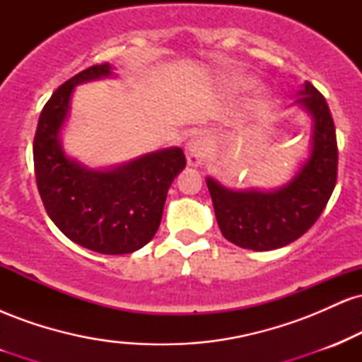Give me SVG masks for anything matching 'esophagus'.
I'll return each instance as SVG.
<instances>
[{
	"label": "esophagus",
	"mask_w": 362,
	"mask_h": 362,
	"mask_svg": "<svg viewBox=\"0 0 362 362\" xmlns=\"http://www.w3.org/2000/svg\"><path fill=\"white\" fill-rule=\"evenodd\" d=\"M207 149H209L207 141L202 138V136H194L185 146L187 163H189L190 167H199V165H202V161H204L207 156Z\"/></svg>",
	"instance_id": "esophagus-1"
}]
</instances>
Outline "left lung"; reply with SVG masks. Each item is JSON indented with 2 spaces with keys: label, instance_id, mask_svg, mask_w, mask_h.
Here are the masks:
<instances>
[{
  "label": "left lung",
  "instance_id": "left-lung-1",
  "mask_svg": "<svg viewBox=\"0 0 362 362\" xmlns=\"http://www.w3.org/2000/svg\"><path fill=\"white\" fill-rule=\"evenodd\" d=\"M296 103L311 120L310 156L286 185L264 190H231L207 177L223 236L253 252L276 250L300 238L325 209L337 182V138L325 97L305 81Z\"/></svg>",
  "mask_w": 362,
  "mask_h": 362
}]
</instances>
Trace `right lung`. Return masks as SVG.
<instances>
[{
  "label": "right lung",
  "mask_w": 362,
  "mask_h": 362,
  "mask_svg": "<svg viewBox=\"0 0 362 362\" xmlns=\"http://www.w3.org/2000/svg\"><path fill=\"white\" fill-rule=\"evenodd\" d=\"M107 76H112L109 62L95 64L54 91L37 124L34 167L45 211L62 233L88 250L122 255L155 236L170 185L187 160L180 148H168L120 167L93 170L66 156L59 134L74 86Z\"/></svg>",
  "instance_id": "1"
}]
</instances>
